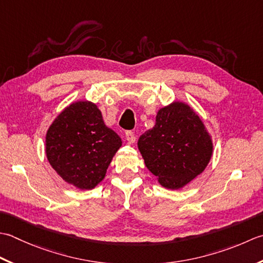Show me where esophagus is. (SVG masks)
<instances>
[{"mask_svg": "<svg viewBox=\"0 0 263 263\" xmlns=\"http://www.w3.org/2000/svg\"><path fill=\"white\" fill-rule=\"evenodd\" d=\"M135 135H134V133L133 132H130V130H128V132H126V141L129 143V144H133V143H135Z\"/></svg>", "mask_w": 263, "mask_h": 263, "instance_id": "obj_1", "label": "esophagus"}]
</instances>
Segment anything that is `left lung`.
Returning a JSON list of instances; mask_svg holds the SVG:
<instances>
[{
    "instance_id": "8db88e82",
    "label": "left lung",
    "mask_w": 263,
    "mask_h": 263,
    "mask_svg": "<svg viewBox=\"0 0 263 263\" xmlns=\"http://www.w3.org/2000/svg\"><path fill=\"white\" fill-rule=\"evenodd\" d=\"M137 146L149 173L168 190L191 183L204 171L213 153L204 122L183 101L160 109L154 127L139 137Z\"/></svg>"
}]
</instances>
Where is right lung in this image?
Listing matches in <instances>:
<instances>
[{"mask_svg": "<svg viewBox=\"0 0 263 263\" xmlns=\"http://www.w3.org/2000/svg\"><path fill=\"white\" fill-rule=\"evenodd\" d=\"M122 145L90 101H74L52 121L45 136L47 161L61 178L78 190H93Z\"/></svg>", "mask_w": 263, "mask_h": 263, "instance_id": "right-lung-1", "label": "right lung"}]
</instances>
